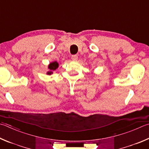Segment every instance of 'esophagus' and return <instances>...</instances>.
Returning a JSON list of instances; mask_svg holds the SVG:
<instances>
[{
  "mask_svg": "<svg viewBox=\"0 0 149 149\" xmlns=\"http://www.w3.org/2000/svg\"><path fill=\"white\" fill-rule=\"evenodd\" d=\"M77 58H78V56L76 55H74L72 56V59L73 61H76L77 60Z\"/></svg>",
  "mask_w": 149,
  "mask_h": 149,
  "instance_id": "34e87169",
  "label": "esophagus"
}]
</instances>
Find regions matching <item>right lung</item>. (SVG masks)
<instances>
[{
    "label": "right lung",
    "mask_w": 149,
    "mask_h": 149,
    "mask_svg": "<svg viewBox=\"0 0 149 149\" xmlns=\"http://www.w3.org/2000/svg\"><path fill=\"white\" fill-rule=\"evenodd\" d=\"M58 67V63L57 62H53V63H50V64L49 65V70H56V68H57ZM51 73H52V72H49L47 74H51Z\"/></svg>",
    "instance_id": "1"
}]
</instances>
